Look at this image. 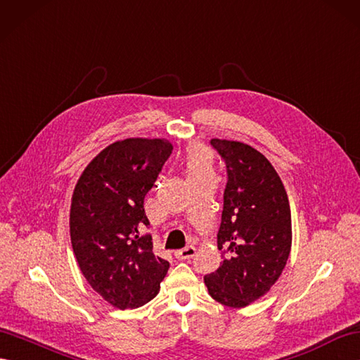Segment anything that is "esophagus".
<instances>
[{
    "label": "esophagus",
    "instance_id": "obj_1",
    "mask_svg": "<svg viewBox=\"0 0 360 360\" xmlns=\"http://www.w3.org/2000/svg\"><path fill=\"white\" fill-rule=\"evenodd\" d=\"M175 258L177 259H191L192 257L195 255V248L194 246H188L185 249H180L174 253Z\"/></svg>",
    "mask_w": 360,
    "mask_h": 360
}]
</instances>
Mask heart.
Listing matches in <instances>:
<instances>
[{
    "label": "heart",
    "instance_id": "b5f03b06",
    "mask_svg": "<svg viewBox=\"0 0 360 360\" xmlns=\"http://www.w3.org/2000/svg\"><path fill=\"white\" fill-rule=\"evenodd\" d=\"M185 166L189 179L201 177V175H210V172H212V155H210L205 146L195 145L188 150Z\"/></svg>",
    "mask_w": 360,
    "mask_h": 360
}]
</instances>
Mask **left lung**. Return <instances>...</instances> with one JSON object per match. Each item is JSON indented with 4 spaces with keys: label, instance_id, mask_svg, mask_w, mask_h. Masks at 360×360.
<instances>
[{
    "label": "left lung",
    "instance_id": "1",
    "mask_svg": "<svg viewBox=\"0 0 360 360\" xmlns=\"http://www.w3.org/2000/svg\"><path fill=\"white\" fill-rule=\"evenodd\" d=\"M226 163L220 231L223 262L205 276L209 295L241 309L264 296L281 276L292 248V214L281 179L255 148L210 140Z\"/></svg>",
    "mask_w": 360,
    "mask_h": 360
}]
</instances>
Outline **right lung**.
<instances>
[{
    "label": "right lung",
    "instance_id": "obj_1",
    "mask_svg": "<svg viewBox=\"0 0 360 360\" xmlns=\"http://www.w3.org/2000/svg\"><path fill=\"white\" fill-rule=\"evenodd\" d=\"M172 145L125 139L105 148L79 177L70 209V236L82 275L105 301L137 309L160 290L169 262L155 257L143 200Z\"/></svg>",
    "mask_w": 360,
    "mask_h": 360
}]
</instances>
